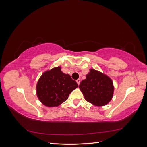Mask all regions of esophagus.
Returning <instances> with one entry per match:
<instances>
[{
	"instance_id": "esophagus-1",
	"label": "esophagus",
	"mask_w": 147,
	"mask_h": 147,
	"mask_svg": "<svg viewBox=\"0 0 147 147\" xmlns=\"http://www.w3.org/2000/svg\"><path fill=\"white\" fill-rule=\"evenodd\" d=\"M76 82H77L78 84L80 85V83H81V80H80V79H78V80H76Z\"/></svg>"
}]
</instances>
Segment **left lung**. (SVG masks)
<instances>
[{
	"label": "left lung",
	"mask_w": 147,
	"mask_h": 147,
	"mask_svg": "<svg viewBox=\"0 0 147 147\" xmlns=\"http://www.w3.org/2000/svg\"><path fill=\"white\" fill-rule=\"evenodd\" d=\"M84 99L98 107L108 104L113 98V83L111 78L100 71L91 69L86 79L79 86Z\"/></svg>",
	"instance_id": "8db88e82"
}]
</instances>
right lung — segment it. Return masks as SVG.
<instances>
[{
	"label": "right lung",
	"instance_id": "add662e5",
	"mask_svg": "<svg viewBox=\"0 0 147 147\" xmlns=\"http://www.w3.org/2000/svg\"><path fill=\"white\" fill-rule=\"evenodd\" d=\"M78 86L70 75L63 73L59 66L46 71L41 75L36 85V93L44 105L57 107L67 100L69 94Z\"/></svg>",
	"mask_w": 147,
	"mask_h": 147
}]
</instances>
